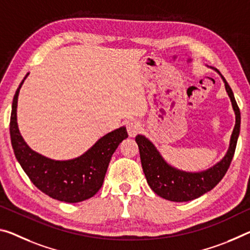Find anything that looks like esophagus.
Instances as JSON below:
<instances>
[{
    "label": "esophagus",
    "instance_id": "34e87169",
    "mask_svg": "<svg viewBox=\"0 0 250 250\" xmlns=\"http://www.w3.org/2000/svg\"><path fill=\"white\" fill-rule=\"evenodd\" d=\"M126 130H128L129 136L133 138L141 131V125L139 124V121L130 119V120L126 121Z\"/></svg>",
    "mask_w": 250,
    "mask_h": 250
}]
</instances>
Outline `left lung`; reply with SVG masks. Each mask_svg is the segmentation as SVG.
Here are the masks:
<instances>
[{
  "label": "left lung",
  "instance_id": "left-lung-1",
  "mask_svg": "<svg viewBox=\"0 0 250 250\" xmlns=\"http://www.w3.org/2000/svg\"><path fill=\"white\" fill-rule=\"evenodd\" d=\"M211 69L219 73L223 79L226 91H227L228 97L230 98L233 112L236 116L235 128L232 130L228 150L223 159L218 161L212 167L203 170V171H184V170L177 169L169 165L161 156V153L158 151L156 146L148 138L142 134H138L136 137L146 182L158 196L170 201H176V203L190 201L210 191L226 175L229 166H230L233 153H235L237 140H238L240 132V110L232 90L223 77V74L215 68Z\"/></svg>",
  "mask_w": 250,
  "mask_h": 250
}]
</instances>
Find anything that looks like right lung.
<instances>
[{"label": "right lung", "instance_id": "right-lung-1", "mask_svg": "<svg viewBox=\"0 0 250 250\" xmlns=\"http://www.w3.org/2000/svg\"><path fill=\"white\" fill-rule=\"evenodd\" d=\"M27 75L20 83L12 102L10 134L15 158L35 187L49 197L71 204L89 199L102 187L111 157L128 138L125 126L106 133L74 159L54 160L42 156L26 145L18 125V98Z\"/></svg>", "mask_w": 250, "mask_h": 250}]
</instances>
